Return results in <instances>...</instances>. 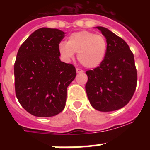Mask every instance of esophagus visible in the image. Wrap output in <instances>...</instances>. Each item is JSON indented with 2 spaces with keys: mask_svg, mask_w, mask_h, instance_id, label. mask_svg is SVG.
Returning a JSON list of instances; mask_svg holds the SVG:
<instances>
[{
  "mask_svg": "<svg viewBox=\"0 0 150 150\" xmlns=\"http://www.w3.org/2000/svg\"><path fill=\"white\" fill-rule=\"evenodd\" d=\"M76 73H77V74H81V73L84 72V71H83V70H82V69H80V68H76Z\"/></svg>",
  "mask_w": 150,
  "mask_h": 150,
  "instance_id": "esophagus-1",
  "label": "esophagus"
}]
</instances>
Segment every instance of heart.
Listing matches in <instances>:
<instances>
[{
  "label": "heart",
  "instance_id": "b5f03b06",
  "mask_svg": "<svg viewBox=\"0 0 150 150\" xmlns=\"http://www.w3.org/2000/svg\"><path fill=\"white\" fill-rule=\"evenodd\" d=\"M59 52L66 60L77 54L79 63L86 67L95 68L101 64L107 53V40L102 34H95L88 30L71 34L67 43L59 44Z\"/></svg>",
  "mask_w": 150,
  "mask_h": 150
}]
</instances>
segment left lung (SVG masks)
<instances>
[{"label": "left lung", "instance_id": "left-lung-1", "mask_svg": "<svg viewBox=\"0 0 150 150\" xmlns=\"http://www.w3.org/2000/svg\"><path fill=\"white\" fill-rule=\"evenodd\" d=\"M107 40V53L100 66L86 72V91L95 110L110 112L131 100L137 86L134 58L126 42L104 27H97Z\"/></svg>", "mask_w": 150, "mask_h": 150}]
</instances>
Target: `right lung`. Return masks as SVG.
I'll return each instance as SVG.
<instances>
[{
  "mask_svg": "<svg viewBox=\"0 0 150 150\" xmlns=\"http://www.w3.org/2000/svg\"><path fill=\"white\" fill-rule=\"evenodd\" d=\"M64 32L42 28L21 45L14 64L16 95L27 112L38 117L59 114L65 107L67 88L76 68L61 62L59 43Z\"/></svg>",
  "mask_w": 150,
  "mask_h": 150,
  "instance_id": "1",
  "label": "right lung"
}]
</instances>
